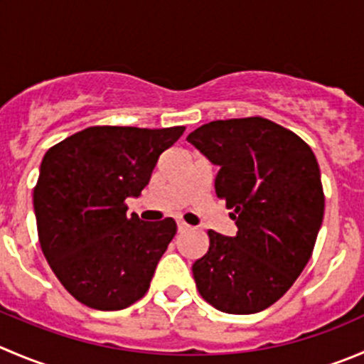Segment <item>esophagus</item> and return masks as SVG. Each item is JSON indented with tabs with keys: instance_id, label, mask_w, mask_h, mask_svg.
<instances>
[{
	"instance_id": "obj_1",
	"label": "esophagus",
	"mask_w": 364,
	"mask_h": 364,
	"mask_svg": "<svg viewBox=\"0 0 364 364\" xmlns=\"http://www.w3.org/2000/svg\"><path fill=\"white\" fill-rule=\"evenodd\" d=\"M188 228H190V225L186 224V222H183V220H178V231H179V232H185V231H188Z\"/></svg>"
}]
</instances>
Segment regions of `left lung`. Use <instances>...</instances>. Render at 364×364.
I'll list each match as a JSON object with an SVG mask.
<instances>
[{"label":"left lung","instance_id":"left-lung-1","mask_svg":"<svg viewBox=\"0 0 364 364\" xmlns=\"http://www.w3.org/2000/svg\"><path fill=\"white\" fill-rule=\"evenodd\" d=\"M186 140L220 167L215 192L238 228L208 231V252L192 267L197 290L218 311H263L315 249L326 208L318 161L301 136L263 117L208 122Z\"/></svg>","mask_w":364,"mask_h":364}]
</instances>
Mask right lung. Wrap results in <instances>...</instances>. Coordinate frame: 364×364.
Segmentation results:
<instances>
[{
	"label": "right lung",
	"instance_id": "add662e5",
	"mask_svg": "<svg viewBox=\"0 0 364 364\" xmlns=\"http://www.w3.org/2000/svg\"><path fill=\"white\" fill-rule=\"evenodd\" d=\"M185 126H90L49 147L33 188L41 249L62 287L81 304L117 311L149 290L176 235L174 218L126 215L160 154Z\"/></svg>",
	"mask_w": 364,
	"mask_h": 364
}]
</instances>
